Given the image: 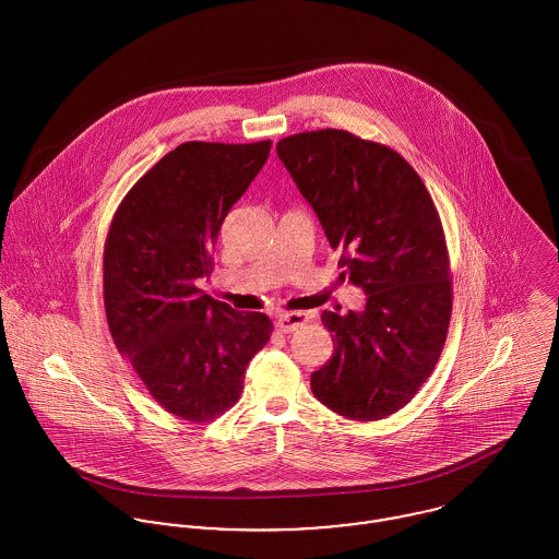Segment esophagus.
Here are the masks:
<instances>
[{
    "label": "esophagus",
    "mask_w": 559,
    "mask_h": 559,
    "mask_svg": "<svg viewBox=\"0 0 559 559\" xmlns=\"http://www.w3.org/2000/svg\"><path fill=\"white\" fill-rule=\"evenodd\" d=\"M306 322H308V314H304V312H284V314L277 317L275 324L282 333H293L299 326H304Z\"/></svg>",
    "instance_id": "34e87169"
}]
</instances>
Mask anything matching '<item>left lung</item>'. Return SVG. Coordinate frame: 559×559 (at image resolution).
<instances>
[{"instance_id":"left-lung-1","label":"left lung","mask_w":559,"mask_h":559,"mask_svg":"<svg viewBox=\"0 0 559 559\" xmlns=\"http://www.w3.org/2000/svg\"><path fill=\"white\" fill-rule=\"evenodd\" d=\"M277 157L342 251V275L366 293L359 314L322 312L333 355L312 392L348 419H383L419 392L448 337L452 280L437 206L396 151L348 131L284 138Z\"/></svg>"}]
</instances>
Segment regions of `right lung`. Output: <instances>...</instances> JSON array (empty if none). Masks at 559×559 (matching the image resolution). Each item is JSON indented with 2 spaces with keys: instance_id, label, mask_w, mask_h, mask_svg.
Returning <instances> with one entry per match:
<instances>
[{
  "instance_id": "add662e5",
  "label": "right lung",
  "mask_w": 559,
  "mask_h": 559,
  "mask_svg": "<svg viewBox=\"0 0 559 559\" xmlns=\"http://www.w3.org/2000/svg\"><path fill=\"white\" fill-rule=\"evenodd\" d=\"M271 153L253 144L185 142L120 202L103 251V299L116 348L160 406L191 424L237 404L273 324L198 288L213 271L222 224Z\"/></svg>"
}]
</instances>
